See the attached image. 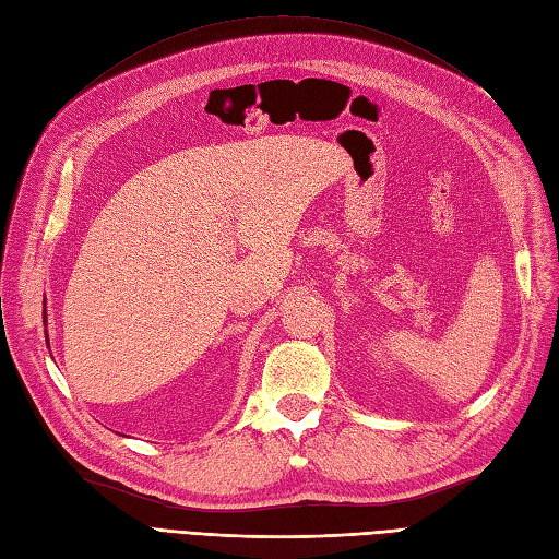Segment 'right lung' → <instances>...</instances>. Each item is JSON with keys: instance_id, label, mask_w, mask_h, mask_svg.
Here are the masks:
<instances>
[{"instance_id": "obj_1", "label": "right lung", "mask_w": 559, "mask_h": 559, "mask_svg": "<svg viewBox=\"0 0 559 559\" xmlns=\"http://www.w3.org/2000/svg\"><path fill=\"white\" fill-rule=\"evenodd\" d=\"M44 321H46V310H44ZM46 343H48V335H46Z\"/></svg>"}]
</instances>
